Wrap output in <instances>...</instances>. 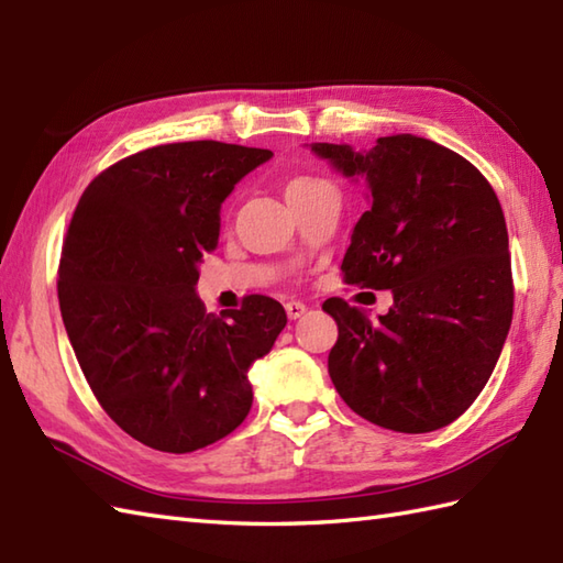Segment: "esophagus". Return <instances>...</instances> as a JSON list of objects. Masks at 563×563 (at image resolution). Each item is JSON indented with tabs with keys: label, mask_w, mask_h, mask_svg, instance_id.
Segmentation results:
<instances>
[{
	"label": "esophagus",
	"mask_w": 563,
	"mask_h": 563,
	"mask_svg": "<svg viewBox=\"0 0 563 563\" xmlns=\"http://www.w3.org/2000/svg\"><path fill=\"white\" fill-rule=\"evenodd\" d=\"M285 312H288V317L295 321V319H300L305 312H307V305H302V302H295V300H290L288 305H285Z\"/></svg>",
	"instance_id": "obj_1"
}]
</instances>
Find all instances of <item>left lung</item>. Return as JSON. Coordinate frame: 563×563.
<instances>
[{"label": "left lung", "instance_id": "1", "mask_svg": "<svg viewBox=\"0 0 563 563\" xmlns=\"http://www.w3.org/2000/svg\"><path fill=\"white\" fill-rule=\"evenodd\" d=\"M343 176H363L373 206L357 220L343 283L391 290L369 319L341 297L329 375L365 421L430 433L460 418L492 377L512 319L508 230L492 184L457 152L416 135L375 147L314 142Z\"/></svg>", "mask_w": 563, "mask_h": 563}]
</instances>
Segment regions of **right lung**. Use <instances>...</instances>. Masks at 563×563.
<instances>
[{
    "mask_svg": "<svg viewBox=\"0 0 563 563\" xmlns=\"http://www.w3.org/2000/svg\"><path fill=\"white\" fill-rule=\"evenodd\" d=\"M271 157L214 140L142 150L93 178L71 214L59 312L93 397L142 445L194 452L251 409L246 373L288 324L285 309L249 295L212 314L196 283L224 198Z\"/></svg>",
    "mask_w": 563,
    "mask_h": 563,
    "instance_id": "1",
    "label": "right lung"
}]
</instances>
